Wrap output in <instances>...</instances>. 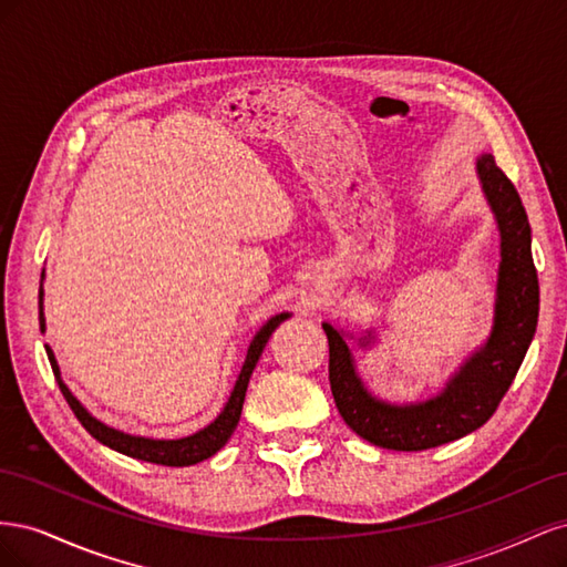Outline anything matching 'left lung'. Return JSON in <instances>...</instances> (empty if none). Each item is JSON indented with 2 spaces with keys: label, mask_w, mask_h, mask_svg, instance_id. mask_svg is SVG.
Segmentation results:
<instances>
[{
  "label": "left lung",
  "mask_w": 567,
  "mask_h": 567,
  "mask_svg": "<svg viewBox=\"0 0 567 567\" xmlns=\"http://www.w3.org/2000/svg\"><path fill=\"white\" fill-rule=\"evenodd\" d=\"M477 177L502 238L494 323L485 346L454 371L435 398L411 404H390L375 398L359 379L348 333L329 321L321 323L329 338V381L336 406L342 421L375 447L421 452L477 431L499 406L535 338L539 281L532 262L527 213L516 186L496 167L492 153L477 156ZM371 340L369 331L359 338V348H369Z\"/></svg>",
  "instance_id": "8db88e82"
}]
</instances>
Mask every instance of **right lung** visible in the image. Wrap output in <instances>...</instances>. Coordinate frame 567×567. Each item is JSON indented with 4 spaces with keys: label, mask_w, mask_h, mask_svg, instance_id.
<instances>
[{
    "label": "right lung",
    "mask_w": 567,
    "mask_h": 567,
    "mask_svg": "<svg viewBox=\"0 0 567 567\" xmlns=\"http://www.w3.org/2000/svg\"><path fill=\"white\" fill-rule=\"evenodd\" d=\"M44 279V274H42ZM42 286H40V329L44 331V312H42ZM288 312H281L277 317H271L260 331L255 333V338L250 340L246 359H244V367L241 373H238L236 385L229 394V400L225 404V409L219 411V416L210 423L200 427L198 433L188 435V437H179V440H151V437H140V435H130L123 431H115V427L101 423L99 419H94L87 409L80 404V400L75 394L68 390V385L61 381V369L56 364V357L51 352L49 346L47 348V357H49V364L51 371L56 375V383L63 392V398L68 402V406L73 409V414L78 416V421L84 425V431H87L94 440H99L101 444H106V447L132 456V458H140V461H151V463H158V466H194L198 461L210 458L213 454H217L221 447H225L227 440L231 437V433L236 431L238 419H241V409H244V400H246V390H248V381L252 375V369L257 364V359H260L269 336L274 333L277 326L288 319Z\"/></svg>",
    "instance_id": "obj_1"
}]
</instances>
